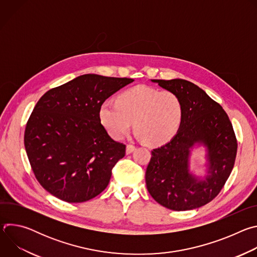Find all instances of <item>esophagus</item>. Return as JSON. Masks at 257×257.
Returning <instances> with one entry per match:
<instances>
[{
	"instance_id": "esophagus-1",
	"label": "esophagus",
	"mask_w": 257,
	"mask_h": 257,
	"mask_svg": "<svg viewBox=\"0 0 257 257\" xmlns=\"http://www.w3.org/2000/svg\"><path fill=\"white\" fill-rule=\"evenodd\" d=\"M135 149H136L135 145H133V144H127V146H126V153H127V154H131L132 152H134Z\"/></svg>"
}]
</instances>
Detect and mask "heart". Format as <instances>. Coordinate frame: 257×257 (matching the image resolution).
Listing matches in <instances>:
<instances>
[{"instance_id":"b5f03b06","label":"heart","mask_w":257,"mask_h":257,"mask_svg":"<svg viewBox=\"0 0 257 257\" xmlns=\"http://www.w3.org/2000/svg\"><path fill=\"white\" fill-rule=\"evenodd\" d=\"M183 114V103L177 94L138 85L120 93L116 101H103L98 119L115 139L123 138L133 122L136 134L146 144L161 145L177 134Z\"/></svg>"}]
</instances>
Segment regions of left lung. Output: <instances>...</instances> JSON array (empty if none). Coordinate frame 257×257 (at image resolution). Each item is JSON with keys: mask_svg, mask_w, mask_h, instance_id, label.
<instances>
[{"mask_svg": "<svg viewBox=\"0 0 257 257\" xmlns=\"http://www.w3.org/2000/svg\"><path fill=\"white\" fill-rule=\"evenodd\" d=\"M183 103L182 124L174 138L152 152L145 173L153 198L172 210H190L210 202L224 187L237 155V138L222 105L184 79H154ZM195 143L208 148L211 175L197 180L188 170L189 150Z\"/></svg>", "mask_w": 257, "mask_h": 257, "instance_id": "obj_1", "label": "left lung"}]
</instances>
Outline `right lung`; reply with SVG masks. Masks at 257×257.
Listing matches in <instances>:
<instances>
[{"instance_id": "add662e5", "label": "right lung", "mask_w": 257, "mask_h": 257, "mask_svg": "<svg viewBox=\"0 0 257 257\" xmlns=\"http://www.w3.org/2000/svg\"><path fill=\"white\" fill-rule=\"evenodd\" d=\"M131 78L85 74L47 91L25 127L24 145L40 184L66 202H84L107 186L126 145L98 119L100 104Z\"/></svg>"}]
</instances>
